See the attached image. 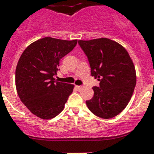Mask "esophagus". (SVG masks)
<instances>
[{
    "label": "esophagus",
    "mask_w": 154,
    "mask_h": 154,
    "mask_svg": "<svg viewBox=\"0 0 154 154\" xmlns=\"http://www.w3.org/2000/svg\"><path fill=\"white\" fill-rule=\"evenodd\" d=\"M76 87H77V88H78L79 89H82V88H83V86H82V85H77V86H76Z\"/></svg>",
    "instance_id": "obj_1"
}]
</instances>
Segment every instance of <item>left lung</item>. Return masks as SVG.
I'll list each match as a JSON object with an SVG mask.
<instances>
[{
  "mask_svg": "<svg viewBox=\"0 0 154 154\" xmlns=\"http://www.w3.org/2000/svg\"><path fill=\"white\" fill-rule=\"evenodd\" d=\"M88 57L91 75L99 87H92L94 96L87 100L91 112L103 119L120 113L128 105L137 83L134 64L123 46L106 38L79 41Z\"/></svg>",
  "mask_w": 154,
  "mask_h": 154,
  "instance_id": "left-lung-1",
  "label": "left lung"
}]
</instances>
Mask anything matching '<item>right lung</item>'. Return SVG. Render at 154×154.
Listing matches in <instances>:
<instances>
[{"instance_id": "1", "label": "right lung", "mask_w": 154, "mask_h": 154, "mask_svg": "<svg viewBox=\"0 0 154 154\" xmlns=\"http://www.w3.org/2000/svg\"><path fill=\"white\" fill-rule=\"evenodd\" d=\"M77 40L46 37L31 43L19 58L15 85L21 101L34 115L50 119L64 109L74 85L55 81L59 61L74 48Z\"/></svg>"}]
</instances>
